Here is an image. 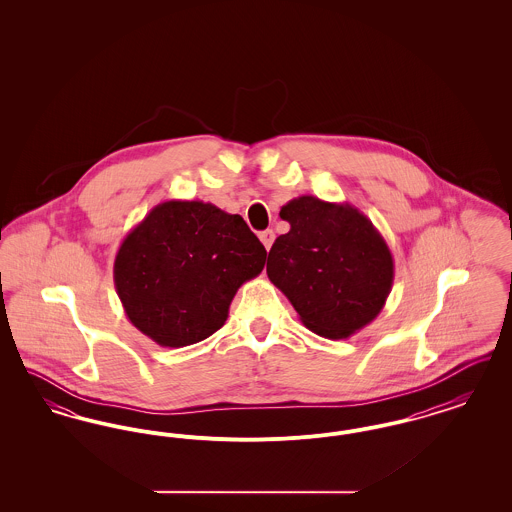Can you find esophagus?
Instances as JSON below:
<instances>
[{
  "label": "esophagus",
  "instance_id": "esophagus-1",
  "mask_svg": "<svg viewBox=\"0 0 512 512\" xmlns=\"http://www.w3.org/2000/svg\"><path fill=\"white\" fill-rule=\"evenodd\" d=\"M259 240L263 242V245H265V249H270L272 247V242H274V232L272 230H265V232H261L259 234Z\"/></svg>",
  "mask_w": 512,
  "mask_h": 512
}]
</instances>
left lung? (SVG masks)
Listing matches in <instances>:
<instances>
[{
    "mask_svg": "<svg viewBox=\"0 0 512 512\" xmlns=\"http://www.w3.org/2000/svg\"><path fill=\"white\" fill-rule=\"evenodd\" d=\"M290 232L268 253V280L299 320L343 340L380 315L393 286V257L372 220L351 203L301 195L280 209Z\"/></svg>",
    "mask_w": 512,
    "mask_h": 512,
    "instance_id": "left-lung-1",
    "label": "left lung"
}]
</instances>
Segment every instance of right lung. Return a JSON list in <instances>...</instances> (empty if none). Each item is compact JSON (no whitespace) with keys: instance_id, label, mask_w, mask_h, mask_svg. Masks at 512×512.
<instances>
[{"instance_id":"obj_1","label":"right lung","mask_w":512,"mask_h":512,"mask_svg":"<svg viewBox=\"0 0 512 512\" xmlns=\"http://www.w3.org/2000/svg\"><path fill=\"white\" fill-rule=\"evenodd\" d=\"M267 249L240 215L213 203L155 205L122 240L113 280L128 320L161 347L215 334L240 286L261 274Z\"/></svg>"}]
</instances>
